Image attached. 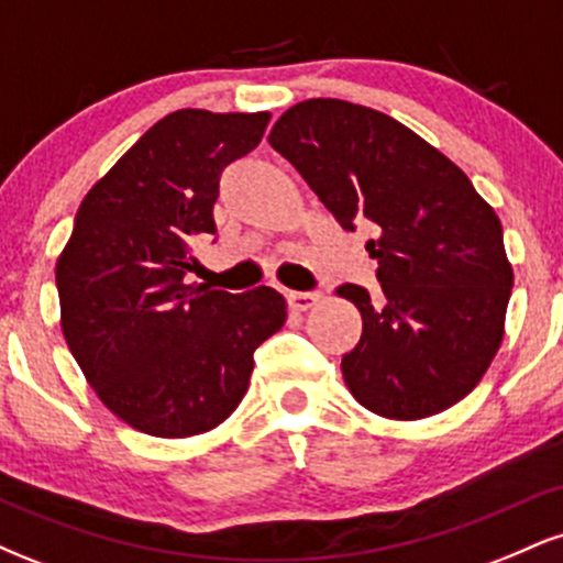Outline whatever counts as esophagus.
I'll list each match as a JSON object with an SVG mask.
<instances>
[{"label": "esophagus", "mask_w": 563, "mask_h": 563, "mask_svg": "<svg viewBox=\"0 0 563 563\" xmlns=\"http://www.w3.org/2000/svg\"><path fill=\"white\" fill-rule=\"evenodd\" d=\"M288 303H290V309H296V312H307V309L318 307L320 294H303V290H290Z\"/></svg>", "instance_id": "obj_1"}]
</instances>
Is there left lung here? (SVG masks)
<instances>
[{"instance_id":"1","label":"left lung","mask_w":563,"mask_h":563,"mask_svg":"<svg viewBox=\"0 0 563 563\" xmlns=\"http://www.w3.org/2000/svg\"><path fill=\"white\" fill-rule=\"evenodd\" d=\"M341 228L376 224L378 301L335 294L363 314L341 373L360 405L391 421L437 416L479 384L506 333L514 267L493 206L461 166L412 129L333 97L296 102L269 132Z\"/></svg>"}]
</instances>
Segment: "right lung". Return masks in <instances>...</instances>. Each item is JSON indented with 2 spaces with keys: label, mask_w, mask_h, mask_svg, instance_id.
<instances>
[{
  "label": "right lung",
  "mask_w": 563,
  "mask_h": 563,
  "mask_svg": "<svg viewBox=\"0 0 563 563\" xmlns=\"http://www.w3.org/2000/svg\"><path fill=\"white\" fill-rule=\"evenodd\" d=\"M269 113L185 108L161 119L97 179L57 256L60 328L100 402L151 437L228 421L254 349L283 328L275 288L187 286L190 245L211 235L219 177L262 142Z\"/></svg>",
  "instance_id": "obj_1"
}]
</instances>
